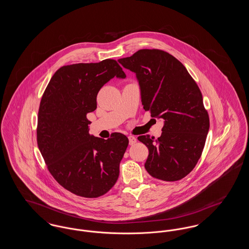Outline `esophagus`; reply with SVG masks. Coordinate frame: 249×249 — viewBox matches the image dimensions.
<instances>
[{"label":"esophagus","instance_id":"obj_1","mask_svg":"<svg viewBox=\"0 0 249 249\" xmlns=\"http://www.w3.org/2000/svg\"><path fill=\"white\" fill-rule=\"evenodd\" d=\"M128 138H129V143H130V145H132V144H134L136 142V138L134 136L130 135Z\"/></svg>","mask_w":249,"mask_h":249}]
</instances>
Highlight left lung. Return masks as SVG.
Segmentation results:
<instances>
[{
  "instance_id": "1",
  "label": "left lung",
  "mask_w": 249,
  "mask_h": 249,
  "mask_svg": "<svg viewBox=\"0 0 249 249\" xmlns=\"http://www.w3.org/2000/svg\"><path fill=\"white\" fill-rule=\"evenodd\" d=\"M119 61L136 73L143 109L164 121L158 139L138 137L149 151L145 170L163 181L185 178L201 158L210 126L198 85L178 59L160 49H140Z\"/></svg>"
}]
</instances>
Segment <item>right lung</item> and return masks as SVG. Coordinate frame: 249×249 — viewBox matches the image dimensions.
<instances>
[{
	"mask_svg": "<svg viewBox=\"0 0 249 249\" xmlns=\"http://www.w3.org/2000/svg\"><path fill=\"white\" fill-rule=\"evenodd\" d=\"M126 74L117 60L60 67L50 79L38 111L37 144L49 173L61 187L85 198L106 194L116 184L129 139L89 133L87 114L97 108L101 88Z\"/></svg>",
	"mask_w": 249,
	"mask_h": 249,
	"instance_id": "add662e5",
	"label": "right lung"
}]
</instances>
